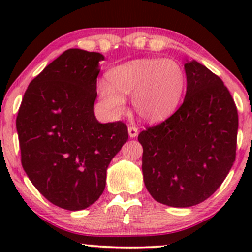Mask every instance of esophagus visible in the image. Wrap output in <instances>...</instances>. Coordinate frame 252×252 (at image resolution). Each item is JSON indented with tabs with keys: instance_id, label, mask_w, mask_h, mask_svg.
I'll use <instances>...</instances> for the list:
<instances>
[{
	"instance_id": "obj_1",
	"label": "esophagus",
	"mask_w": 252,
	"mask_h": 252,
	"mask_svg": "<svg viewBox=\"0 0 252 252\" xmlns=\"http://www.w3.org/2000/svg\"><path fill=\"white\" fill-rule=\"evenodd\" d=\"M128 132H129L130 138H135L136 136L138 135V130H137V128H136L135 126H129V128H128Z\"/></svg>"
}]
</instances>
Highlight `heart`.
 <instances>
[{
  "instance_id": "1",
  "label": "heart",
  "mask_w": 252,
  "mask_h": 252,
  "mask_svg": "<svg viewBox=\"0 0 252 252\" xmlns=\"http://www.w3.org/2000/svg\"><path fill=\"white\" fill-rule=\"evenodd\" d=\"M109 83L98 84V94L111 114H122L123 96L132 94L135 111L147 122L168 118L180 104L186 84L182 67L173 59H136L110 70Z\"/></svg>"
}]
</instances>
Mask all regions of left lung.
<instances>
[{
	"mask_svg": "<svg viewBox=\"0 0 252 252\" xmlns=\"http://www.w3.org/2000/svg\"><path fill=\"white\" fill-rule=\"evenodd\" d=\"M184 103L162 123L138 135L143 181L156 201L190 207L210 198L236 160L238 112L222 80L186 60Z\"/></svg>",
	"mask_w": 252,
	"mask_h": 252,
	"instance_id": "1",
	"label": "left lung"
}]
</instances>
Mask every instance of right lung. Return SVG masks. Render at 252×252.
Masks as SVG:
<instances>
[{"label": "right lung", "mask_w": 252, "mask_h": 252, "mask_svg": "<svg viewBox=\"0 0 252 252\" xmlns=\"http://www.w3.org/2000/svg\"><path fill=\"white\" fill-rule=\"evenodd\" d=\"M102 60L97 52L65 51L32 80L17 114L26 174L65 210H84L98 200L110 162L128 141L123 122L102 124L94 116Z\"/></svg>", "instance_id": "right-lung-1"}]
</instances>
